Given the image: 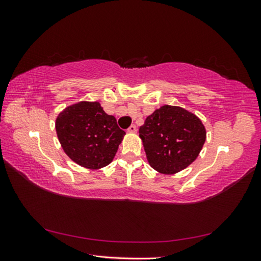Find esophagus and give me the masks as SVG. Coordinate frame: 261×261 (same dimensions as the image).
Masks as SVG:
<instances>
[{
  "label": "esophagus",
  "instance_id": "1",
  "mask_svg": "<svg viewBox=\"0 0 261 261\" xmlns=\"http://www.w3.org/2000/svg\"><path fill=\"white\" fill-rule=\"evenodd\" d=\"M127 132H129V134H136V132H137V126L135 124H132L131 126H129V129H127Z\"/></svg>",
  "mask_w": 261,
  "mask_h": 261
}]
</instances>
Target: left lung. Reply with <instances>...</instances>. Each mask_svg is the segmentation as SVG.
Listing matches in <instances>:
<instances>
[{
    "instance_id": "obj_1",
    "label": "left lung",
    "mask_w": 261,
    "mask_h": 261,
    "mask_svg": "<svg viewBox=\"0 0 261 261\" xmlns=\"http://www.w3.org/2000/svg\"><path fill=\"white\" fill-rule=\"evenodd\" d=\"M147 161L153 169L173 175L199 155L206 129L199 117L177 106L165 105L147 116L139 127Z\"/></svg>"
}]
</instances>
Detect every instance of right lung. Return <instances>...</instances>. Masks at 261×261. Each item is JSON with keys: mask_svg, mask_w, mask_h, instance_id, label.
Segmentation results:
<instances>
[{"mask_svg": "<svg viewBox=\"0 0 261 261\" xmlns=\"http://www.w3.org/2000/svg\"><path fill=\"white\" fill-rule=\"evenodd\" d=\"M55 129L65 154L87 169L108 166L125 135L98 101L69 106L57 116Z\"/></svg>", "mask_w": 261, "mask_h": 261, "instance_id": "obj_1", "label": "right lung"}]
</instances>
